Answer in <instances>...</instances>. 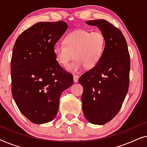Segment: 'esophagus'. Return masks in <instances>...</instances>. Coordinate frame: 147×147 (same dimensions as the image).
<instances>
[{
	"instance_id": "1",
	"label": "esophagus",
	"mask_w": 147,
	"mask_h": 147,
	"mask_svg": "<svg viewBox=\"0 0 147 147\" xmlns=\"http://www.w3.org/2000/svg\"><path fill=\"white\" fill-rule=\"evenodd\" d=\"M78 79H79V76L74 75V82H75V83L78 82Z\"/></svg>"
}]
</instances>
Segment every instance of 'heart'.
I'll return each mask as SVG.
<instances>
[{
	"label": "heart",
	"mask_w": 147,
	"mask_h": 147,
	"mask_svg": "<svg viewBox=\"0 0 147 147\" xmlns=\"http://www.w3.org/2000/svg\"><path fill=\"white\" fill-rule=\"evenodd\" d=\"M106 38L102 32L79 29L68 33L63 38V43L55 44L53 53L60 65L67 66L72 58L75 59L67 69L78 71L84 67L92 69L98 65L103 55Z\"/></svg>",
	"instance_id": "1"
}]
</instances>
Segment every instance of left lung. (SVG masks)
<instances>
[{
	"mask_svg": "<svg viewBox=\"0 0 147 147\" xmlns=\"http://www.w3.org/2000/svg\"><path fill=\"white\" fill-rule=\"evenodd\" d=\"M96 26L106 38L100 61L82 74V110L88 122L102 125L115 117L121 108L129 87L130 58L123 34L103 19L86 22Z\"/></svg>",
	"mask_w": 147,
	"mask_h": 147,
	"instance_id": "8db88e82",
	"label": "left lung"
}]
</instances>
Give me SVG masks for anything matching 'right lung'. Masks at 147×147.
<instances>
[{
    "label": "right lung",
    "mask_w": 147,
    "mask_h": 147,
    "mask_svg": "<svg viewBox=\"0 0 147 147\" xmlns=\"http://www.w3.org/2000/svg\"><path fill=\"white\" fill-rule=\"evenodd\" d=\"M68 28L65 21L41 22L16 40L11 58V92L22 114L35 124L54 119L64 90L73 84L71 74L56 60L53 47Z\"/></svg>",
    "instance_id": "1"
}]
</instances>
